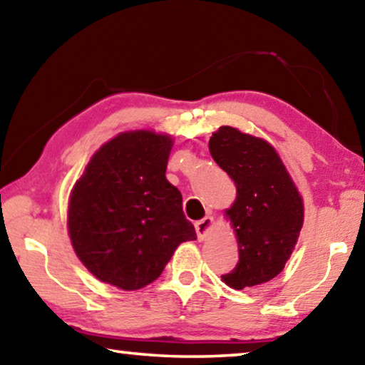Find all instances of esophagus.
Returning <instances> with one entry per match:
<instances>
[{"instance_id":"1","label":"esophagus","mask_w":365,"mask_h":365,"mask_svg":"<svg viewBox=\"0 0 365 365\" xmlns=\"http://www.w3.org/2000/svg\"><path fill=\"white\" fill-rule=\"evenodd\" d=\"M212 225H214V219L211 217V215H206L205 219L197 220L196 224H195L197 238H200V240H205V237H206V235L209 233V230H211Z\"/></svg>"}]
</instances>
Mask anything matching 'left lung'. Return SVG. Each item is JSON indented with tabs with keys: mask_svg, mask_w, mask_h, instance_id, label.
I'll use <instances>...</instances> for the list:
<instances>
[{
	"mask_svg": "<svg viewBox=\"0 0 365 365\" xmlns=\"http://www.w3.org/2000/svg\"><path fill=\"white\" fill-rule=\"evenodd\" d=\"M211 156L237 185L227 217L237 235L238 264L222 275L243 289L274 279L298 242L304 206L279 154L262 138L224 125L209 140Z\"/></svg>",
	"mask_w": 365,
	"mask_h": 365,
	"instance_id": "1",
	"label": "left lung"
}]
</instances>
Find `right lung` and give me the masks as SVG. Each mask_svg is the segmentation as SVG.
Returning <instances> with one entry per match:
<instances>
[{
    "instance_id": "1",
    "label": "right lung",
    "mask_w": 365,
    "mask_h": 365,
    "mask_svg": "<svg viewBox=\"0 0 365 365\" xmlns=\"http://www.w3.org/2000/svg\"><path fill=\"white\" fill-rule=\"evenodd\" d=\"M174 141L135 130L98 150L73 185L67 227L73 251L98 280L140 289L163 274L177 246L196 240L182 193L165 178Z\"/></svg>"
}]
</instances>
